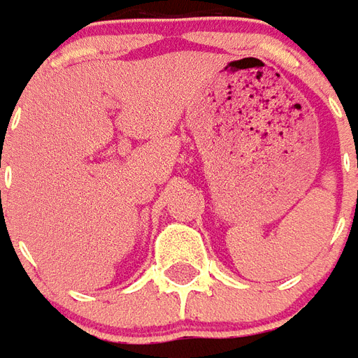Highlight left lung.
<instances>
[{
	"label": "left lung",
	"instance_id": "obj_1",
	"mask_svg": "<svg viewBox=\"0 0 358 358\" xmlns=\"http://www.w3.org/2000/svg\"><path fill=\"white\" fill-rule=\"evenodd\" d=\"M357 166H358V151H357Z\"/></svg>",
	"mask_w": 358,
	"mask_h": 358
}]
</instances>
